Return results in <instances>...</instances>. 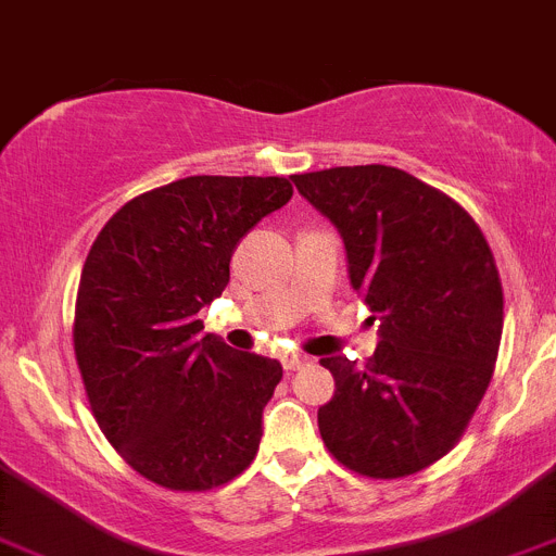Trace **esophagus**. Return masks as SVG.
Masks as SVG:
<instances>
[{
  "instance_id": "1",
  "label": "esophagus",
  "mask_w": 556,
  "mask_h": 556,
  "mask_svg": "<svg viewBox=\"0 0 556 556\" xmlns=\"http://www.w3.org/2000/svg\"><path fill=\"white\" fill-rule=\"evenodd\" d=\"M305 365H311V358L302 356V353H286V356H282V367H286L288 372L302 370Z\"/></svg>"
}]
</instances>
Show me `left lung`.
<instances>
[{
	"instance_id": "obj_1",
	"label": "left lung",
	"mask_w": 556,
	"mask_h": 556,
	"mask_svg": "<svg viewBox=\"0 0 556 556\" xmlns=\"http://www.w3.org/2000/svg\"><path fill=\"white\" fill-rule=\"evenodd\" d=\"M293 184L339 228L350 286L381 321L362 370L321 358L336 381L321 441L365 478L421 472L458 444L492 381L503 333L492 249L460 203L395 166H336Z\"/></svg>"
}]
</instances>
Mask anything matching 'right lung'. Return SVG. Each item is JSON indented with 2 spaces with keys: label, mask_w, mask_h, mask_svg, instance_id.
Instances as JSON below:
<instances>
[{
  "label": "right lung",
  "mask_w": 556,
  "mask_h": 556,
  "mask_svg": "<svg viewBox=\"0 0 556 556\" xmlns=\"http://www.w3.org/2000/svg\"><path fill=\"white\" fill-rule=\"evenodd\" d=\"M291 194L286 177H184L124 203L92 242L78 370L106 441L157 486L208 492L260 450L282 365L200 336L198 311L226 291L237 242Z\"/></svg>",
  "instance_id": "obj_1"
}]
</instances>
